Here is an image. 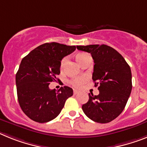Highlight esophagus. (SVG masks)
<instances>
[{
  "label": "esophagus",
  "instance_id": "1",
  "mask_svg": "<svg viewBox=\"0 0 147 147\" xmlns=\"http://www.w3.org/2000/svg\"><path fill=\"white\" fill-rule=\"evenodd\" d=\"M78 93H79V91H77V90H76V89H74V94H77Z\"/></svg>",
  "mask_w": 147,
  "mask_h": 147
}]
</instances>
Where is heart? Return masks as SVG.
Wrapping results in <instances>:
<instances>
[{
  "label": "heart",
  "mask_w": 147,
  "mask_h": 147,
  "mask_svg": "<svg viewBox=\"0 0 147 147\" xmlns=\"http://www.w3.org/2000/svg\"><path fill=\"white\" fill-rule=\"evenodd\" d=\"M88 56V55L86 54V53H79V54L76 55V60H77V61L81 65L82 61L84 60V59L86 58ZM66 60H67L66 58H64L61 59V63H60V67H61V68H62V67H64V65H65V62H66ZM86 82V78H85V77H80V78H75L71 80V84L73 86H74V87L79 88L80 87V86H82Z\"/></svg>",
  "instance_id": "1"
}]
</instances>
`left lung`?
<instances>
[{"mask_svg":"<svg viewBox=\"0 0 147 147\" xmlns=\"http://www.w3.org/2000/svg\"><path fill=\"white\" fill-rule=\"evenodd\" d=\"M80 51L91 53L94 65L92 80L100 94H90L82 109L93 121L106 123L123 111L131 91L129 65L116 50L106 45L76 46Z\"/></svg>","mask_w":147,"mask_h":147,"instance_id":"left-lung-1","label":"left lung"}]
</instances>
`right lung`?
<instances>
[{
	"instance_id": "1",
	"label": "right lung",
	"mask_w": 147,
	"mask_h": 147,
	"mask_svg": "<svg viewBox=\"0 0 147 147\" xmlns=\"http://www.w3.org/2000/svg\"><path fill=\"white\" fill-rule=\"evenodd\" d=\"M76 50L51 42L40 45L21 60L16 76L18 102L25 115L38 123H47L56 118L73 95V89L61 87L58 91L49 88L60 74L61 60Z\"/></svg>"
}]
</instances>
